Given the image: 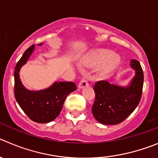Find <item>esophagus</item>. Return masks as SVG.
<instances>
[{"label": "esophagus", "instance_id": "esophagus-1", "mask_svg": "<svg viewBox=\"0 0 158 158\" xmlns=\"http://www.w3.org/2000/svg\"><path fill=\"white\" fill-rule=\"evenodd\" d=\"M87 86H89V83H88V81L86 79H82L79 83V88H80V89L86 87Z\"/></svg>", "mask_w": 158, "mask_h": 158}]
</instances>
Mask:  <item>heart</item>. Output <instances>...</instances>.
<instances>
[{
	"label": "heart",
	"instance_id": "obj_1",
	"mask_svg": "<svg viewBox=\"0 0 158 158\" xmlns=\"http://www.w3.org/2000/svg\"><path fill=\"white\" fill-rule=\"evenodd\" d=\"M120 56L115 53H111L108 51H97L91 53L85 58L84 63L89 67L99 66V74L101 76H107L112 70H114L120 63Z\"/></svg>",
	"mask_w": 158,
	"mask_h": 158
}]
</instances>
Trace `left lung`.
<instances>
[{
  "label": "left lung",
  "mask_w": 158,
  "mask_h": 158,
  "mask_svg": "<svg viewBox=\"0 0 158 158\" xmlns=\"http://www.w3.org/2000/svg\"><path fill=\"white\" fill-rule=\"evenodd\" d=\"M135 76L126 86L99 81L94 86L95 101L92 113L96 120L104 125H117L129 117L138 106L142 96L143 72L138 61L131 60Z\"/></svg>",
  "instance_id": "1"
}]
</instances>
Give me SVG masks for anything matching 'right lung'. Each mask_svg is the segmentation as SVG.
I'll return each mask as SVG.
<instances>
[{"mask_svg":"<svg viewBox=\"0 0 158 158\" xmlns=\"http://www.w3.org/2000/svg\"><path fill=\"white\" fill-rule=\"evenodd\" d=\"M43 44H38L41 46ZM31 46L24 52L15 69V97L28 117L35 122L48 123L59 115L66 97L76 89L72 82H54L50 87L41 90H29L23 86L19 72L34 51Z\"/></svg>","mask_w":158,"mask_h":158,"instance_id":"right-lung-1","label":"right lung"}]
</instances>
